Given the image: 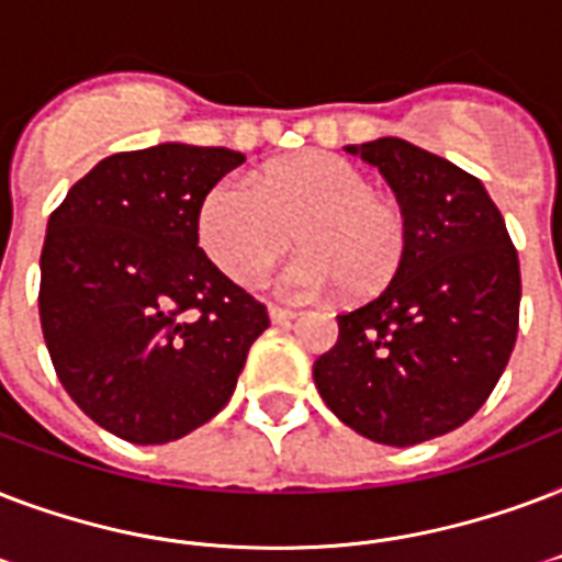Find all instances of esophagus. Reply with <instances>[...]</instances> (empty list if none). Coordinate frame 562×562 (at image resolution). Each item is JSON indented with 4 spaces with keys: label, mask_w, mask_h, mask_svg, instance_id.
Returning <instances> with one entry per match:
<instances>
[{
    "label": "esophagus",
    "mask_w": 562,
    "mask_h": 562,
    "mask_svg": "<svg viewBox=\"0 0 562 562\" xmlns=\"http://www.w3.org/2000/svg\"><path fill=\"white\" fill-rule=\"evenodd\" d=\"M295 313L286 311V307H278V304H269V319L276 322V325H286V322L293 319Z\"/></svg>",
    "instance_id": "34e87169"
}]
</instances>
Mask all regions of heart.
I'll list each match as a JSON object with an SVG mask.
<instances>
[{
  "mask_svg": "<svg viewBox=\"0 0 562 562\" xmlns=\"http://www.w3.org/2000/svg\"><path fill=\"white\" fill-rule=\"evenodd\" d=\"M293 228L304 251L286 269V286L311 295L340 286L355 302L384 293L411 246L402 204L325 151L269 164L255 184L225 178L204 193L195 220L204 255L243 286L290 249Z\"/></svg>",
  "mask_w": 562,
  "mask_h": 562,
  "instance_id": "b5f03b06",
  "label": "heart"
}]
</instances>
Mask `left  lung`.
Instances as JSON below:
<instances>
[{
    "mask_svg": "<svg viewBox=\"0 0 562 562\" xmlns=\"http://www.w3.org/2000/svg\"><path fill=\"white\" fill-rule=\"evenodd\" d=\"M346 151L393 187L411 246L384 293L337 316L313 381L360 437L416 446L472 419L498 384L519 330V258L484 184L451 160L398 137Z\"/></svg>",
    "mask_w": 562,
    "mask_h": 562,
    "instance_id": "left-lung-1",
    "label": "left lung"
}]
</instances>
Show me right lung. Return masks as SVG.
Returning <instances> with one entry per match:
<instances>
[{"instance_id": "1", "label": "right lung", "mask_w": 562, "mask_h": 562, "mask_svg": "<svg viewBox=\"0 0 562 562\" xmlns=\"http://www.w3.org/2000/svg\"><path fill=\"white\" fill-rule=\"evenodd\" d=\"M222 146L158 143L99 160L49 216L41 325L81 411L164 446L228 404L267 307L199 249V204L243 164Z\"/></svg>"}]
</instances>
